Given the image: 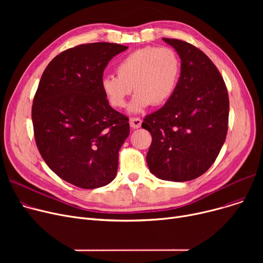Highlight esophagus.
<instances>
[{
    "label": "esophagus",
    "mask_w": 263,
    "mask_h": 263,
    "mask_svg": "<svg viewBox=\"0 0 263 263\" xmlns=\"http://www.w3.org/2000/svg\"><path fill=\"white\" fill-rule=\"evenodd\" d=\"M141 126H142V120L140 118L134 117L130 119V127L132 129H139L141 128Z\"/></svg>",
    "instance_id": "1"
}]
</instances>
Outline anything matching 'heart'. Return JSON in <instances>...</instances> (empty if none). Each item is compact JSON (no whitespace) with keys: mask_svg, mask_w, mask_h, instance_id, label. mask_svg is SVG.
Segmentation results:
<instances>
[{"mask_svg":"<svg viewBox=\"0 0 263 263\" xmlns=\"http://www.w3.org/2000/svg\"><path fill=\"white\" fill-rule=\"evenodd\" d=\"M117 76H105L101 89L113 107H124L133 90L129 104L131 114H139L150 105H163L174 95L181 74V61L168 47H146L123 58L116 66Z\"/></svg>","mask_w":263,"mask_h":263,"instance_id":"b5f03b06","label":"heart"}]
</instances>
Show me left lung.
<instances>
[{
  "label": "left lung",
  "mask_w": 263,
  "mask_h": 263,
  "mask_svg": "<svg viewBox=\"0 0 263 263\" xmlns=\"http://www.w3.org/2000/svg\"><path fill=\"white\" fill-rule=\"evenodd\" d=\"M181 60V74L172 98L144 118L153 136L146 157L151 174L184 182L208 171L224 145L229 99L215 65L196 47L163 38Z\"/></svg>",
  "instance_id": "1"
}]
</instances>
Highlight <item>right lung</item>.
<instances>
[{
	"mask_svg": "<svg viewBox=\"0 0 263 263\" xmlns=\"http://www.w3.org/2000/svg\"><path fill=\"white\" fill-rule=\"evenodd\" d=\"M128 47L93 43L55 57L41 76L32 120L39 153L52 172L81 189L112 182L129 118L109 106L101 89L109 61Z\"/></svg>",
	"mask_w": 263,
	"mask_h": 263,
	"instance_id": "add662e5",
	"label": "right lung"
}]
</instances>
